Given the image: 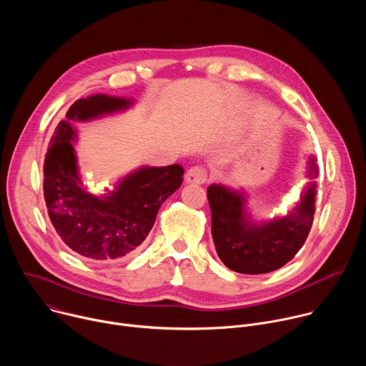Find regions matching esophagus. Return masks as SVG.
Listing matches in <instances>:
<instances>
[{"instance_id": "obj_1", "label": "esophagus", "mask_w": 366, "mask_h": 366, "mask_svg": "<svg viewBox=\"0 0 366 366\" xmlns=\"http://www.w3.org/2000/svg\"><path fill=\"white\" fill-rule=\"evenodd\" d=\"M207 179H208V172L202 167H192L187 171V175H185V181L188 184L201 185V184H205Z\"/></svg>"}]
</instances>
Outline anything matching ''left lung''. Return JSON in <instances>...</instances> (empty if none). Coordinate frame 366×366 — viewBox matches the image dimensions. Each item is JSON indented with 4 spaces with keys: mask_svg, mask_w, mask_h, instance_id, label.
Wrapping results in <instances>:
<instances>
[{
    "mask_svg": "<svg viewBox=\"0 0 366 366\" xmlns=\"http://www.w3.org/2000/svg\"><path fill=\"white\" fill-rule=\"evenodd\" d=\"M310 172L317 174L310 159ZM212 210V234L222 262L240 274H267L280 269L298 253L315 220L316 185L284 219L268 224H253L243 213V197L222 185L207 189Z\"/></svg>",
    "mask_w": 366,
    "mask_h": 366,
    "instance_id": "1",
    "label": "left lung"
}]
</instances>
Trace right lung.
I'll return each instance as SVG.
<instances>
[{
    "label": "right lung",
    "mask_w": 366,
    "mask_h": 366,
    "mask_svg": "<svg viewBox=\"0 0 366 366\" xmlns=\"http://www.w3.org/2000/svg\"><path fill=\"white\" fill-rule=\"evenodd\" d=\"M129 106L124 98L92 95L75 101L66 117L85 122ZM74 137L71 124L61 122L44 156L43 195L51 224L68 247L86 259L109 262L136 253L162 202L181 187L184 168H142L123 179L114 192L98 198L82 188Z\"/></svg>",
    "instance_id": "right-lung-1"
}]
</instances>
